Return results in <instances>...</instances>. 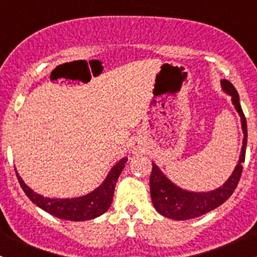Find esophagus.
<instances>
[{
	"label": "esophagus",
	"mask_w": 257,
	"mask_h": 257,
	"mask_svg": "<svg viewBox=\"0 0 257 257\" xmlns=\"http://www.w3.org/2000/svg\"><path fill=\"white\" fill-rule=\"evenodd\" d=\"M139 149H141V147H139V145H136V147H134V150H136V152Z\"/></svg>",
	"instance_id": "34e87169"
}]
</instances>
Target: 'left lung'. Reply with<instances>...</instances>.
<instances>
[{
  "instance_id": "8db88e82",
  "label": "left lung",
  "mask_w": 257,
  "mask_h": 257,
  "mask_svg": "<svg viewBox=\"0 0 257 257\" xmlns=\"http://www.w3.org/2000/svg\"><path fill=\"white\" fill-rule=\"evenodd\" d=\"M221 87L224 92L231 95L232 104L239 113L241 118V126L243 132L242 148L239 163L232 172L231 177L226 180L222 186L216 190L208 191V193H194V191L184 190L173 184L162 172L159 168L153 163L152 174H150V196H152L153 205L155 210L163 216L174 220H189L194 217L201 216L211 210L216 209L221 204H224L236 189L237 184L242 173V163L245 162L246 143H247V125L246 118L243 115L242 108L240 105V98L237 90L234 85L226 79L221 80Z\"/></svg>"
}]
</instances>
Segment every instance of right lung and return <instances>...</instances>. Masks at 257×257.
Listing matches in <instances>:
<instances>
[{"label": "right lung", "mask_w": 257, "mask_h": 257, "mask_svg": "<svg viewBox=\"0 0 257 257\" xmlns=\"http://www.w3.org/2000/svg\"><path fill=\"white\" fill-rule=\"evenodd\" d=\"M126 158L119 160L112 168L108 177L103 181L102 185L98 186L94 191L87 194L84 196L73 199H49L40 194L35 193L32 189L28 188L16 172L18 183L21 188L30 198L33 204L45 211L49 212L53 216L62 220H71V221H84V220L94 219L99 215L104 214L112 204L114 188H115L116 180L120 175L121 170L124 169L126 163ZM16 170V169H15Z\"/></svg>", "instance_id": "1"}]
</instances>
